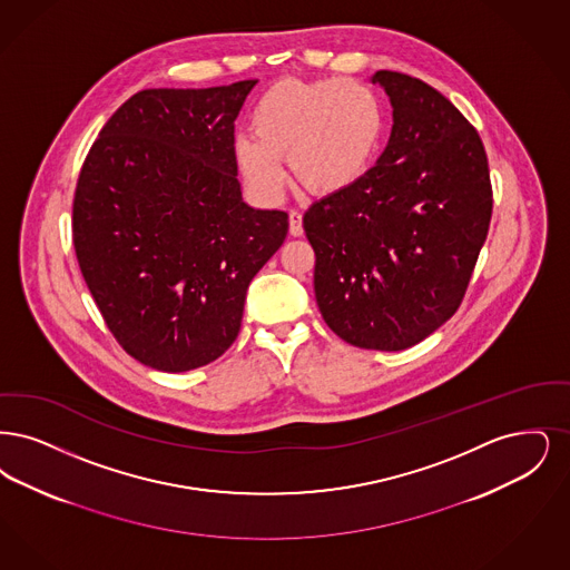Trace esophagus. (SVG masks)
Listing matches in <instances>:
<instances>
[{
    "mask_svg": "<svg viewBox=\"0 0 570 570\" xmlns=\"http://www.w3.org/2000/svg\"><path fill=\"white\" fill-rule=\"evenodd\" d=\"M289 234L292 236H302L304 227H302V213L289 210Z\"/></svg>",
    "mask_w": 570,
    "mask_h": 570,
    "instance_id": "1",
    "label": "esophagus"
}]
</instances>
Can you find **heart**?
<instances>
[{
  "instance_id": "1",
  "label": "heart",
  "mask_w": 570,
  "mask_h": 570,
  "mask_svg": "<svg viewBox=\"0 0 570 570\" xmlns=\"http://www.w3.org/2000/svg\"><path fill=\"white\" fill-rule=\"evenodd\" d=\"M253 136L234 140L248 185L266 198L285 183L283 159L299 189L334 196L353 187L379 153L385 110L368 85L351 78H283L255 101Z\"/></svg>"
}]
</instances>
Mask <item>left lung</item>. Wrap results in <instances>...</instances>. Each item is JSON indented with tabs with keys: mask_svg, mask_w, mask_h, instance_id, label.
<instances>
[{
	"mask_svg": "<svg viewBox=\"0 0 570 570\" xmlns=\"http://www.w3.org/2000/svg\"><path fill=\"white\" fill-rule=\"evenodd\" d=\"M394 106L392 136L347 191L304 215L323 322L360 348L402 351L460 308L492 219L483 142L434 87L372 76Z\"/></svg>",
	"mask_w": 570,
	"mask_h": 570,
	"instance_id": "obj_1",
	"label": "left lung"
}]
</instances>
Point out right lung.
<instances>
[{
  "label": "right lung",
  "mask_w": 570,
  "mask_h": 570,
  "mask_svg": "<svg viewBox=\"0 0 570 570\" xmlns=\"http://www.w3.org/2000/svg\"><path fill=\"white\" fill-rule=\"evenodd\" d=\"M255 82L138 91L80 168V273L117 343L155 371H194L232 347L248 283L287 236V213L240 194L234 121Z\"/></svg>",
  "instance_id": "1"
}]
</instances>
